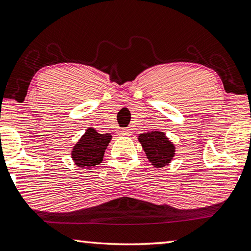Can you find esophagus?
<instances>
[{"label":"esophagus","instance_id":"esophagus-1","mask_svg":"<svg viewBox=\"0 0 251 251\" xmlns=\"http://www.w3.org/2000/svg\"><path fill=\"white\" fill-rule=\"evenodd\" d=\"M118 134L122 135V136H129V135H131V130L128 129V128L121 129L120 131H118Z\"/></svg>","mask_w":251,"mask_h":251}]
</instances>
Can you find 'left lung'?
Returning a JSON list of instances; mask_svg holds the SVG:
<instances>
[{
	"label": "left lung",
	"instance_id": "left-lung-1",
	"mask_svg": "<svg viewBox=\"0 0 251 251\" xmlns=\"http://www.w3.org/2000/svg\"><path fill=\"white\" fill-rule=\"evenodd\" d=\"M138 141L148 160L156 168L169 165L176 154V146L163 131L151 130L139 134Z\"/></svg>",
	"mask_w": 251,
	"mask_h": 251
}]
</instances>
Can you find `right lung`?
Wrapping results in <instances>:
<instances>
[{"mask_svg": "<svg viewBox=\"0 0 251 251\" xmlns=\"http://www.w3.org/2000/svg\"><path fill=\"white\" fill-rule=\"evenodd\" d=\"M111 139V134H100L93 127H89L71 150V158L75 166L91 169L100 165Z\"/></svg>", "mask_w": 251, "mask_h": 251, "instance_id": "add662e5", "label": "right lung"}]
</instances>
